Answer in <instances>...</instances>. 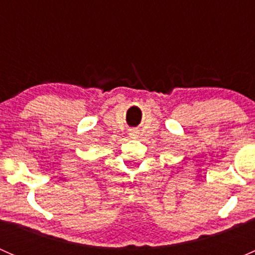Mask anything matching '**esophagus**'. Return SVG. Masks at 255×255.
<instances>
[{
    "mask_svg": "<svg viewBox=\"0 0 255 255\" xmlns=\"http://www.w3.org/2000/svg\"><path fill=\"white\" fill-rule=\"evenodd\" d=\"M129 135H130V137L135 138V137H137V130H130V132H129Z\"/></svg>",
    "mask_w": 255,
    "mask_h": 255,
    "instance_id": "esophagus-1",
    "label": "esophagus"
}]
</instances>
